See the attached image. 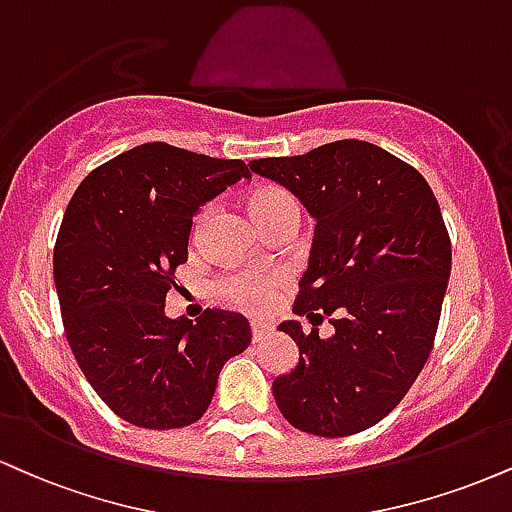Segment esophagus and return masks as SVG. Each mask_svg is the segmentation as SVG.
Instances as JSON below:
<instances>
[{"instance_id":"obj_1","label":"esophagus","mask_w":512,"mask_h":512,"mask_svg":"<svg viewBox=\"0 0 512 512\" xmlns=\"http://www.w3.org/2000/svg\"><path fill=\"white\" fill-rule=\"evenodd\" d=\"M269 334H272V324H267V322H252V341L260 343V341H264V338H267Z\"/></svg>"}]
</instances>
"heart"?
<instances>
[{"label": "heart", "instance_id": "b5f03b06", "mask_svg": "<svg viewBox=\"0 0 512 512\" xmlns=\"http://www.w3.org/2000/svg\"><path fill=\"white\" fill-rule=\"evenodd\" d=\"M248 207L252 217L260 221V226H267L283 217L300 219L298 200L281 186L255 188L248 197ZM209 212H212L209 205L197 212L195 231L205 224ZM283 281H286V274L281 269H236V272H226L219 276L217 291L233 305L245 307L250 312H260L272 303Z\"/></svg>", "mask_w": 512, "mask_h": 512}]
</instances>
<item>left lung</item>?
<instances>
[{
	"label": "left lung",
	"mask_w": 512,
	"mask_h": 512,
	"mask_svg": "<svg viewBox=\"0 0 512 512\" xmlns=\"http://www.w3.org/2000/svg\"><path fill=\"white\" fill-rule=\"evenodd\" d=\"M317 219L310 267L293 315L336 334L322 341L300 322L279 331L298 343L291 374L272 391L288 424L350 436L403 400L434 348L451 276V236L415 166L362 140H336L298 157L252 159Z\"/></svg>",
	"instance_id": "left-lung-1"
}]
</instances>
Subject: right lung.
Instances as JSON below:
<instances>
[{"label":"right lung","mask_w":512,"mask_h":512,"mask_svg":"<svg viewBox=\"0 0 512 512\" xmlns=\"http://www.w3.org/2000/svg\"><path fill=\"white\" fill-rule=\"evenodd\" d=\"M243 159L145 143L83 178L54 245L61 322L80 372L121 420L181 429L212 403L221 367L250 343L240 312L164 315L188 262L197 207L250 178Z\"/></svg>","instance_id":"1"}]
</instances>
